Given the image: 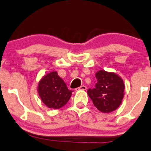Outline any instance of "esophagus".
I'll return each instance as SVG.
<instances>
[{
	"label": "esophagus",
	"mask_w": 151,
	"mask_h": 151,
	"mask_svg": "<svg viewBox=\"0 0 151 151\" xmlns=\"http://www.w3.org/2000/svg\"><path fill=\"white\" fill-rule=\"evenodd\" d=\"M86 89H87L86 86H85V85H82V86H80V87H79V88H76L75 90L77 91V90H85Z\"/></svg>",
	"instance_id": "34e87169"
}]
</instances>
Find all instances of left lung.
<instances>
[{"label":"left lung","mask_w":151,"mask_h":151,"mask_svg":"<svg viewBox=\"0 0 151 151\" xmlns=\"http://www.w3.org/2000/svg\"><path fill=\"white\" fill-rule=\"evenodd\" d=\"M95 88L88 90V94L100 111L109 113L121 104L124 85L121 77L114 73L101 70L96 73Z\"/></svg>","instance_id":"left-lung-1"}]
</instances>
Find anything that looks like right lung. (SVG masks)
Masks as SVG:
<instances>
[{
	"instance_id": "1",
	"label": "right lung",
	"mask_w": 151,
	"mask_h": 151,
	"mask_svg": "<svg viewBox=\"0 0 151 151\" xmlns=\"http://www.w3.org/2000/svg\"><path fill=\"white\" fill-rule=\"evenodd\" d=\"M38 93L42 102L47 107L58 109L67 104L72 90H69L56 71H52L40 81Z\"/></svg>"
}]
</instances>
